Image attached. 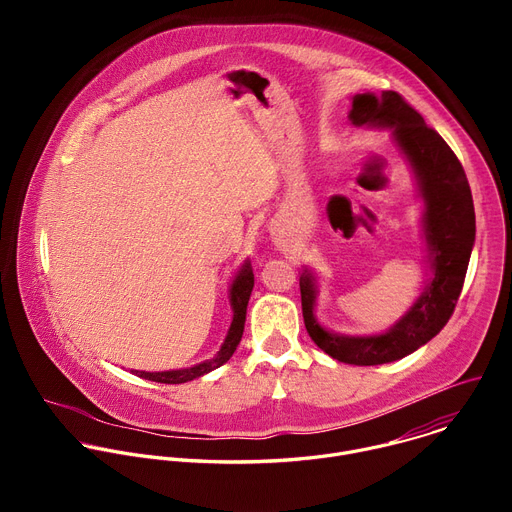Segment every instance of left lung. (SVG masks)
<instances>
[{"mask_svg":"<svg viewBox=\"0 0 512 512\" xmlns=\"http://www.w3.org/2000/svg\"><path fill=\"white\" fill-rule=\"evenodd\" d=\"M348 117L358 127H393V137L411 164L425 200L423 233L433 267V277L411 310L389 332L377 336H340L322 328L314 316L316 279L308 269L302 273V312L310 338L340 362L371 367L415 352L448 324L468 271L476 216L460 160L444 137L431 129L399 93L354 95Z\"/></svg>","mask_w":512,"mask_h":512,"instance_id":"left-lung-1","label":"left lung"}]
</instances>
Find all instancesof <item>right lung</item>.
<instances>
[{"instance_id":"right-lung-1","label":"right lung","mask_w":512,"mask_h":512,"mask_svg":"<svg viewBox=\"0 0 512 512\" xmlns=\"http://www.w3.org/2000/svg\"><path fill=\"white\" fill-rule=\"evenodd\" d=\"M253 269L249 265V261H245V265L241 267V271L237 273L233 285H231V308H233V322L229 328V334L225 338V344L221 346V350L216 352L214 358L204 360L196 367L190 369H180V371H162V373H145V371H135L137 377L141 379H148V381H156V383H166V385H178V383H186L192 379H198L218 367H223V364L233 356V352L237 350L243 330H245V316H247V304L251 298V291H253Z\"/></svg>"}]
</instances>
